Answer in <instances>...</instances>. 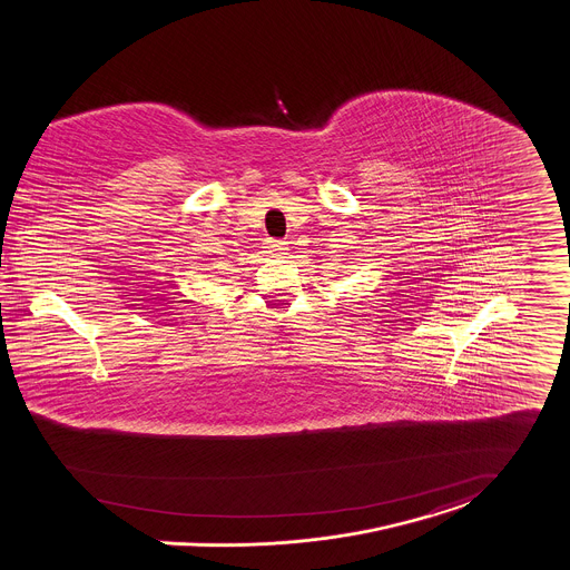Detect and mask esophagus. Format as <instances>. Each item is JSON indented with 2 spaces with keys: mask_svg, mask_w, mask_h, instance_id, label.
Here are the masks:
<instances>
[{
  "mask_svg": "<svg viewBox=\"0 0 570 570\" xmlns=\"http://www.w3.org/2000/svg\"><path fill=\"white\" fill-rule=\"evenodd\" d=\"M285 250H287V244H285V242L269 239V242L265 244V253H267L269 257H283V255H285Z\"/></svg>",
  "mask_w": 570,
  "mask_h": 570,
  "instance_id": "esophagus-1",
  "label": "esophagus"
}]
</instances>
